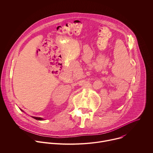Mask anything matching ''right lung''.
I'll return each mask as SVG.
<instances>
[{"label":"right lung","instance_id":"right-lung-1","mask_svg":"<svg viewBox=\"0 0 153 153\" xmlns=\"http://www.w3.org/2000/svg\"><path fill=\"white\" fill-rule=\"evenodd\" d=\"M20 110L22 111H23V112H24V111L23 110H22V109H20ZM33 118H34V119H36V120H45V119H43V118H42V117H35V116H31Z\"/></svg>","mask_w":153,"mask_h":153}]
</instances>
